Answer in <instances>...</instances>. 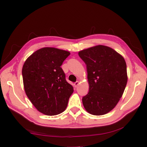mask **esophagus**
<instances>
[{
	"label": "esophagus",
	"instance_id": "esophagus-1",
	"mask_svg": "<svg viewBox=\"0 0 147 147\" xmlns=\"http://www.w3.org/2000/svg\"><path fill=\"white\" fill-rule=\"evenodd\" d=\"M79 84H80L79 82H75V83H74V87H76H76H77L78 86V85H79Z\"/></svg>",
	"mask_w": 147,
	"mask_h": 147
}]
</instances>
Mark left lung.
Returning <instances> with one entry per match:
<instances>
[{"instance_id":"8db88e82","label":"left lung","mask_w":147,"mask_h":147,"mask_svg":"<svg viewBox=\"0 0 147 147\" xmlns=\"http://www.w3.org/2000/svg\"><path fill=\"white\" fill-rule=\"evenodd\" d=\"M86 65L89 92L82 102L92 115H102L113 109L126 88L127 75L124 57L111 47L96 45L78 52Z\"/></svg>"}]
</instances>
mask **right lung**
I'll list each match as a JSON object with an SVG mask.
<instances>
[{
    "label": "right lung",
    "mask_w": 147,
    "mask_h": 147,
    "mask_svg": "<svg viewBox=\"0 0 147 147\" xmlns=\"http://www.w3.org/2000/svg\"><path fill=\"white\" fill-rule=\"evenodd\" d=\"M70 52L54 47L35 51L22 69L24 91L32 104L41 113L55 115L67 107L73 87L65 80L61 67Z\"/></svg>",
    "instance_id": "obj_1"
}]
</instances>
